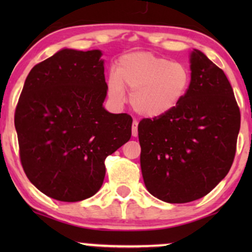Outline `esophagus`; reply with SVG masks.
<instances>
[{
    "label": "esophagus",
    "mask_w": 252,
    "mask_h": 252,
    "mask_svg": "<svg viewBox=\"0 0 252 252\" xmlns=\"http://www.w3.org/2000/svg\"><path fill=\"white\" fill-rule=\"evenodd\" d=\"M137 126H138V122H137V121H134V122H132V128H131V134H132V136H134V137H136V136L138 135Z\"/></svg>",
    "instance_id": "1"
}]
</instances>
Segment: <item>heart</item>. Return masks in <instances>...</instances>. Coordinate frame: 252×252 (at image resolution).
I'll use <instances>...</instances> for the list:
<instances>
[{"mask_svg":"<svg viewBox=\"0 0 252 252\" xmlns=\"http://www.w3.org/2000/svg\"><path fill=\"white\" fill-rule=\"evenodd\" d=\"M189 85L190 72L186 65L149 52L121 58L117 74L108 80L110 96L121 100L126 86L131 91L130 103L135 111L150 118L173 111L186 97Z\"/></svg>","mask_w":252,"mask_h":252,"instance_id":"1","label":"heart"}]
</instances>
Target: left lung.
<instances>
[{"instance_id": "left-lung-1", "label": "left lung", "mask_w": 252, "mask_h": 252, "mask_svg": "<svg viewBox=\"0 0 252 252\" xmlns=\"http://www.w3.org/2000/svg\"><path fill=\"white\" fill-rule=\"evenodd\" d=\"M190 71L184 100L164 116L138 123L144 185L170 204L198 200L226 176L241 128L224 71L198 50L190 54Z\"/></svg>"}]
</instances>
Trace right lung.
<instances>
[{
	"instance_id": "add662e5",
	"label": "right lung",
	"mask_w": 252,
	"mask_h": 252,
	"mask_svg": "<svg viewBox=\"0 0 252 252\" xmlns=\"http://www.w3.org/2000/svg\"><path fill=\"white\" fill-rule=\"evenodd\" d=\"M102 52L63 48L32 68L17 102L20 160L30 181L59 201L99 190L106 156L131 137L132 118L103 108Z\"/></svg>"
}]
</instances>
